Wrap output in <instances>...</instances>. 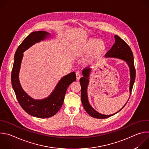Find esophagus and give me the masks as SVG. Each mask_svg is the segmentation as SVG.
<instances>
[{
  "mask_svg": "<svg viewBox=\"0 0 149 149\" xmlns=\"http://www.w3.org/2000/svg\"><path fill=\"white\" fill-rule=\"evenodd\" d=\"M76 78L77 79H79V78H81V72L79 71H77L76 72Z\"/></svg>",
  "mask_w": 149,
  "mask_h": 149,
  "instance_id": "34e87169",
  "label": "esophagus"
}]
</instances>
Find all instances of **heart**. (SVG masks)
I'll return each mask as SVG.
<instances>
[{"mask_svg":"<svg viewBox=\"0 0 149 149\" xmlns=\"http://www.w3.org/2000/svg\"><path fill=\"white\" fill-rule=\"evenodd\" d=\"M106 50L104 42L100 39L91 38L87 40L81 47L78 55L79 56H85L91 53L90 61H94L101 57Z\"/></svg>","mask_w":149,"mask_h":149,"instance_id":"obj_1","label":"heart"}]
</instances>
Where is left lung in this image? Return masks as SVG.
<instances>
[{"label":"left lung","mask_w":149,"mask_h":149,"mask_svg":"<svg viewBox=\"0 0 149 149\" xmlns=\"http://www.w3.org/2000/svg\"><path fill=\"white\" fill-rule=\"evenodd\" d=\"M115 43L111 47V48L106 53L105 55V57L111 58H117L121 59L125 61L127 64H128L130 68V93L132 94V91L133 89V84L136 78V69L134 64V57L133 55L132 51L130 47L127 44L126 42L123 40L120 37L117 35L114 36ZM91 70L90 68H85L82 71L83 77L79 79L81 85V99L82 104L84 106V109L86 110L87 113L93 117L100 119L109 118L116 113L121 111L126 105V104L117 113L111 115H104L98 113L95 111L90 104H89L88 96H87V87L89 83V76ZM128 100V101H129Z\"/></svg>","instance_id":"obj_1"}]
</instances>
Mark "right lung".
Returning <instances> with one entry per match:
<instances>
[{"label":"right lung","instance_id":"right-lung-1","mask_svg":"<svg viewBox=\"0 0 149 149\" xmlns=\"http://www.w3.org/2000/svg\"><path fill=\"white\" fill-rule=\"evenodd\" d=\"M49 35L45 31H36L32 32L25 38L15 52L11 74L12 87L20 105L29 114L41 118L51 117L58 113L63 104L67 88L76 80L75 72L63 77L51 94L43 100H34L23 90L19 80V72L23 53L35 43L46 39Z\"/></svg>","mask_w":149,"mask_h":149}]
</instances>
